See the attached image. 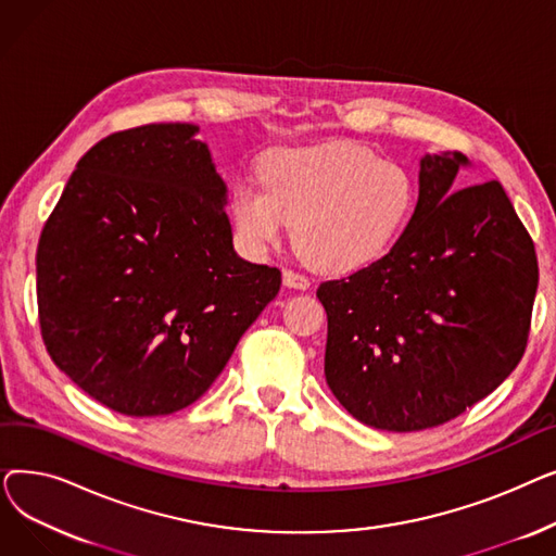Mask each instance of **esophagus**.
Masks as SVG:
<instances>
[{"label": "esophagus", "mask_w": 556, "mask_h": 556, "mask_svg": "<svg viewBox=\"0 0 556 556\" xmlns=\"http://www.w3.org/2000/svg\"><path fill=\"white\" fill-rule=\"evenodd\" d=\"M283 286H288V288H298V290H306V288L311 286V279H308L306 275L298 273V270H290V268H286V270H283Z\"/></svg>", "instance_id": "esophagus-1"}]
</instances>
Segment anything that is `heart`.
Segmentation results:
<instances>
[{
    "instance_id": "heart-1",
    "label": "heart",
    "mask_w": 556,
    "mask_h": 556,
    "mask_svg": "<svg viewBox=\"0 0 556 556\" xmlns=\"http://www.w3.org/2000/svg\"><path fill=\"white\" fill-rule=\"evenodd\" d=\"M261 186L239 182L229 214L252 252L293 223L298 252L325 273H354L381 258L415 212V182L394 160L354 141L283 149L261 164Z\"/></svg>"
}]
</instances>
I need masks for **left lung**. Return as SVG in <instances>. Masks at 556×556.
Instances as JSON below:
<instances>
[{
  "instance_id": "1",
  "label": "left lung",
  "mask_w": 556,
  "mask_h": 556,
  "mask_svg": "<svg viewBox=\"0 0 556 556\" xmlns=\"http://www.w3.org/2000/svg\"><path fill=\"white\" fill-rule=\"evenodd\" d=\"M466 157L426 155L415 214L388 254L323 281L325 376L358 421L413 432L459 417L520 363L539 286L534 241L503 185L453 193Z\"/></svg>"
}]
</instances>
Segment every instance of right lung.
Masks as SVG:
<instances>
[{"instance_id":"add662e5","label":"right lung","mask_w":556,"mask_h":556,"mask_svg":"<svg viewBox=\"0 0 556 556\" xmlns=\"http://www.w3.org/2000/svg\"><path fill=\"white\" fill-rule=\"evenodd\" d=\"M195 132L149 124L108 135L40 233L47 352L128 417L170 415L207 392L281 286L277 268L233 252L227 189Z\"/></svg>"}]
</instances>
